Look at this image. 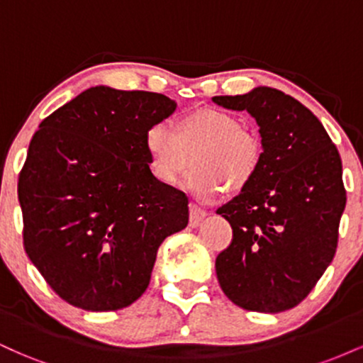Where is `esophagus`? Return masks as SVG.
<instances>
[{"instance_id":"34e87169","label":"esophagus","mask_w":363,"mask_h":363,"mask_svg":"<svg viewBox=\"0 0 363 363\" xmlns=\"http://www.w3.org/2000/svg\"><path fill=\"white\" fill-rule=\"evenodd\" d=\"M206 216V211L201 210V208H198L196 205H189V223L191 227H198L199 223L205 220Z\"/></svg>"}]
</instances>
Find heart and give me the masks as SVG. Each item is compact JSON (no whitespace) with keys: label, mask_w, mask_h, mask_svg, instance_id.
<instances>
[{"label":"heart","mask_w":363,"mask_h":363,"mask_svg":"<svg viewBox=\"0 0 363 363\" xmlns=\"http://www.w3.org/2000/svg\"><path fill=\"white\" fill-rule=\"evenodd\" d=\"M150 172L164 186H176L193 164L186 186L199 199L218 198L230 187L239 193L256 177L262 147L235 116L201 107L179 116L172 129L153 124L143 138Z\"/></svg>","instance_id":"b5f03b06"}]
</instances>
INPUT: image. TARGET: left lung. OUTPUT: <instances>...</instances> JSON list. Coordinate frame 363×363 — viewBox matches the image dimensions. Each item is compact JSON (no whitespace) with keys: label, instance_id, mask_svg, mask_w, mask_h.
I'll return each instance as SVG.
<instances>
[{"label":"left lung","instance_id":"1","mask_svg":"<svg viewBox=\"0 0 363 363\" xmlns=\"http://www.w3.org/2000/svg\"><path fill=\"white\" fill-rule=\"evenodd\" d=\"M211 101L247 111L262 147L254 181L216 210L234 230L232 244L216 257V278L245 311H289L335 257L347 205L340 153L320 121L281 90L256 86Z\"/></svg>","mask_w":363,"mask_h":363}]
</instances>
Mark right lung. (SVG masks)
<instances>
[{"label": "right lung", "mask_w": 363, "mask_h": 363, "mask_svg": "<svg viewBox=\"0 0 363 363\" xmlns=\"http://www.w3.org/2000/svg\"><path fill=\"white\" fill-rule=\"evenodd\" d=\"M177 104L99 85L40 123L18 179L25 251L83 311H118L148 289L165 237L187 227L182 191L150 172L145 133Z\"/></svg>", "instance_id": "obj_1"}]
</instances>
